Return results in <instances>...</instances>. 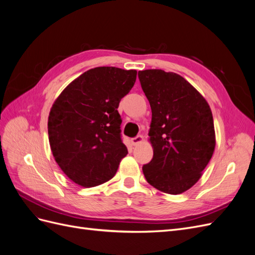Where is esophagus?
I'll list each match as a JSON object with an SVG mask.
<instances>
[{
  "label": "esophagus",
  "mask_w": 255,
  "mask_h": 255,
  "mask_svg": "<svg viewBox=\"0 0 255 255\" xmlns=\"http://www.w3.org/2000/svg\"><path fill=\"white\" fill-rule=\"evenodd\" d=\"M142 140H143V137L141 136V135H137L136 137H134V138H132V144L133 145H137L138 143H140V142H142Z\"/></svg>",
  "instance_id": "1"
}]
</instances>
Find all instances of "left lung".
<instances>
[{
	"label": "left lung",
	"mask_w": 255,
	"mask_h": 255,
	"mask_svg": "<svg viewBox=\"0 0 255 255\" xmlns=\"http://www.w3.org/2000/svg\"><path fill=\"white\" fill-rule=\"evenodd\" d=\"M138 79L152 111L153 158L142 166L144 177L166 194H182L199 181L214 153L210 105L176 73L150 69L138 72Z\"/></svg>",
	"instance_id": "1"
}]
</instances>
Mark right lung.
I'll return each instance as SVG.
<instances>
[{
    "mask_svg": "<svg viewBox=\"0 0 255 255\" xmlns=\"http://www.w3.org/2000/svg\"><path fill=\"white\" fill-rule=\"evenodd\" d=\"M136 75V70L116 67L90 69L69 84L52 106L48 133L53 156L83 187L111 180L128 154L117 109Z\"/></svg>",
    "mask_w": 255,
    "mask_h": 255,
    "instance_id": "right-lung-1",
    "label": "right lung"
}]
</instances>
